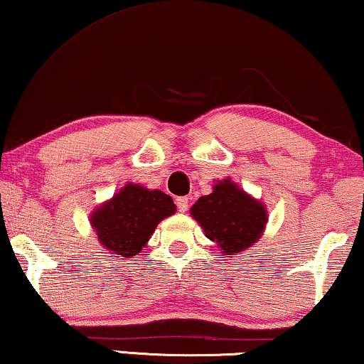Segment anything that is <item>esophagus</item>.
<instances>
[{"mask_svg": "<svg viewBox=\"0 0 364 364\" xmlns=\"http://www.w3.org/2000/svg\"><path fill=\"white\" fill-rule=\"evenodd\" d=\"M188 204H189L188 198H178L176 199V205H178V210H180V213H186Z\"/></svg>", "mask_w": 364, "mask_h": 364, "instance_id": "1", "label": "esophagus"}]
</instances>
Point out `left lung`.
<instances>
[{"mask_svg":"<svg viewBox=\"0 0 364 364\" xmlns=\"http://www.w3.org/2000/svg\"><path fill=\"white\" fill-rule=\"evenodd\" d=\"M189 213L222 257L248 250L262 238L268 222L267 205L230 178L217 180L213 193L200 196Z\"/></svg>","mask_w":364,"mask_h":364,"instance_id":"8db88e82","label":"left lung"}]
</instances>
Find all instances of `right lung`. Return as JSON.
I'll list each match as a JSON object with an SVG mask.
<instances>
[{
	"label": "right lung",
	"mask_w": 364,
	"mask_h": 364,
	"mask_svg": "<svg viewBox=\"0 0 364 364\" xmlns=\"http://www.w3.org/2000/svg\"><path fill=\"white\" fill-rule=\"evenodd\" d=\"M175 213V203L164 191L127 183L90 214V224L112 257L132 258L147 247L156 225Z\"/></svg>",
	"instance_id": "obj_1"
}]
</instances>
